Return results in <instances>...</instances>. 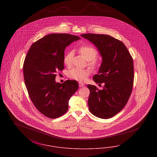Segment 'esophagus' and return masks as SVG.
I'll list each match as a JSON object with an SVG mask.
<instances>
[{"label":"esophagus","instance_id":"34e87169","mask_svg":"<svg viewBox=\"0 0 157 157\" xmlns=\"http://www.w3.org/2000/svg\"><path fill=\"white\" fill-rule=\"evenodd\" d=\"M84 86V84L82 83V82H79V86L81 88V87H83Z\"/></svg>","mask_w":157,"mask_h":157}]
</instances>
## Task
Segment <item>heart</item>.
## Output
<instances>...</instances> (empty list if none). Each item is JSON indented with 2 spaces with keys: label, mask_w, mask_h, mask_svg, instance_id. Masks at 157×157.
Segmentation results:
<instances>
[{
  "label": "heart",
  "mask_w": 157,
  "mask_h": 157,
  "mask_svg": "<svg viewBox=\"0 0 157 157\" xmlns=\"http://www.w3.org/2000/svg\"><path fill=\"white\" fill-rule=\"evenodd\" d=\"M80 53L82 56L89 60V65L93 68H96L98 66V62L96 59L98 57V53L95 48L90 45H83L79 49ZM74 52L72 51H69L63 57V63L67 67H71L72 63V58ZM91 71L90 69H82L77 67H74L67 72V76L73 80L79 82H85L89 77Z\"/></svg>",
  "instance_id": "obj_1"
}]
</instances>
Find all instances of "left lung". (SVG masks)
Returning <instances> with one entry per match:
<instances>
[{
  "mask_svg": "<svg viewBox=\"0 0 157 157\" xmlns=\"http://www.w3.org/2000/svg\"><path fill=\"white\" fill-rule=\"evenodd\" d=\"M81 36L95 45L102 56L99 73L93 79L99 85L104 83L103 89L87 85L90 112L100 118H112L125 107L131 96L134 78L132 57L122 42L109 35L86 33Z\"/></svg>",
  "mask_w": 157,
  "mask_h": 157,
  "instance_id": "8db88e82",
  "label": "left lung"
}]
</instances>
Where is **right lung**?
Returning <instances> with one entry per match:
<instances>
[{"label": "right lung", "instance_id": "add662e5", "mask_svg": "<svg viewBox=\"0 0 157 157\" xmlns=\"http://www.w3.org/2000/svg\"><path fill=\"white\" fill-rule=\"evenodd\" d=\"M80 37L66 33L46 35L31 45L23 63L25 83L30 100L37 110L49 118L67 112L68 101L78 90V83L55 82L58 71L64 68L65 48Z\"/></svg>", "mask_w": 157, "mask_h": 157}]
</instances>
